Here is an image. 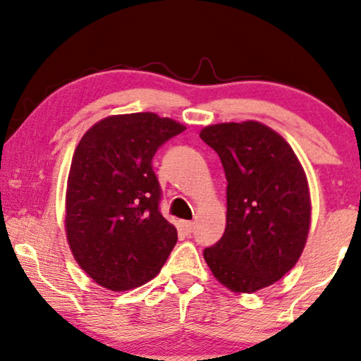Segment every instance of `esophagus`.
I'll use <instances>...</instances> for the list:
<instances>
[{"mask_svg":"<svg viewBox=\"0 0 361 361\" xmlns=\"http://www.w3.org/2000/svg\"><path fill=\"white\" fill-rule=\"evenodd\" d=\"M180 226H182V230H184L187 235H190L192 231H194V224H192V221H182Z\"/></svg>","mask_w":361,"mask_h":361,"instance_id":"obj_1","label":"esophagus"}]
</instances>
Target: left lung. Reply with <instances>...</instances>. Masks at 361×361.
<instances>
[{
	"instance_id": "left-lung-1",
	"label": "left lung",
	"mask_w": 361,
	"mask_h": 361,
	"mask_svg": "<svg viewBox=\"0 0 361 361\" xmlns=\"http://www.w3.org/2000/svg\"><path fill=\"white\" fill-rule=\"evenodd\" d=\"M226 185L225 233L204 250L212 273L235 293H255L298 263L310 225L307 177L293 147L258 121L207 126Z\"/></svg>"
}]
</instances>
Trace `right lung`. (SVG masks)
<instances>
[{
	"label": "right lung",
	"mask_w": 361,
	"mask_h": 361,
	"mask_svg": "<svg viewBox=\"0 0 361 361\" xmlns=\"http://www.w3.org/2000/svg\"><path fill=\"white\" fill-rule=\"evenodd\" d=\"M184 130L156 113H131L98 121L78 142L67 180V240L78 266L103 288L146 284L176 246L152 157Z\"/></svg>",
	"instance_id": "obj_1"
}]
</instances>
